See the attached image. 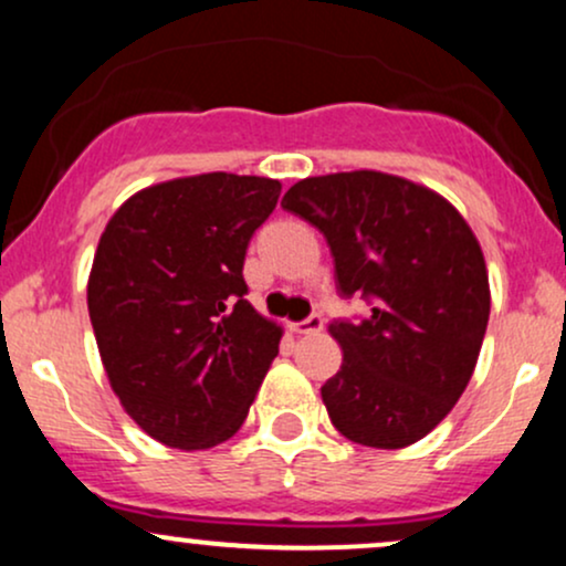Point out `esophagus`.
<instances>
[{
  "instance_id": "esophagus-1",
  "label": "esophagus",
  "mask_w": 566,
  "mask_h": 566,
  "mask_svg": "<svg viewBox=\"0 0 566 566\" xmlns=\"http://www.w3.org/2000/svg\"><path fill=\"white\" fill-rule=\"evenodd\" d=\"M322 329H324V319L319 314H314V316H308V319L292 324V333H295V335H316V333H322Z\"/></svg>"
}]
</instances>
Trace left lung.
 Returning a JSON list of instances; mask_svg holds the SVG:
<instances>
[{"mask_svg":"<svg viewBox=\"0 0 566 566\" xmlns=\"http://www.w3.org/2000/svg\"><path fill=\"white\" fill-rule=\"evenodd\" d=\"M284 210L316 226L337 290L373 303L333 322L343 365L322 386L343 437L401 450L431 433L469 386L490 322V276L471 226L431 188L354 170L297 180Z\"/></svg>","mask_w":566,"mask_h":566,"instance_id":"obj_1","label":"left lung"}]
</instances>
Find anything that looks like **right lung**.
<instances>
[{
    "mask_svg": "<svg viewBox=\"0 0 566 566\" xmlns=\"http://www.w3.org/2000/svg\"><path fill=\"white\" fill-rule=\"evenodd\" d=\"M282 184L205 172L133 193L106 223L87 308L112 391L151 439L210 450L244 423L282 327L244 301L247 244Z\"/></svg>",
    "mask_w": 566,
    "mask_h": 566,
    "instance_id": "obj_1",
    "label": "right lung"
}]
</instances>
